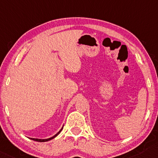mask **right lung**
Listing matches in <instances>:
<instances>
[{
	"mask_svg": "<svg viewBox=\"0 0 158 158\" xmlns=\"http://www.w3.org/2000/svg\"><path fill=\"white\" fill-rule=\"evenodd\" d=\"M62 129H63V128H61V130H60V131H59V132L57 133V134H56V135H54V136H53L52 137H51V138H48V139H34V138H30V139H32V140H34V141H37V142H46V141L51 140V139H54L55 137H56V136H57V135H59L60 132H61V131L62 130Z\"/></svg>",
	"mask_w": 158,
	"mask_h": 158,
	"instance_id": "1",
	"label": "right lung"
}]
</instances>
